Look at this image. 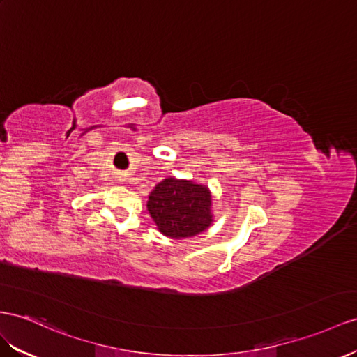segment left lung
<instances>
[{"instance_id":"left-lung-1","label":"left lung","mask_w":357,"mask_h":357,"mask_svg":"<svg viewBox=\"0 0 357 357\" xmlns=\"http://www.w3.org/2000/svg\"><path fill=\"white\" fill-rule=\"evenodd\" d=\"M146 206L158 231L173 240L191 238L214 223L211 191L191 179L169 176L158 182Z\"/></svg>"}]
</instances>
